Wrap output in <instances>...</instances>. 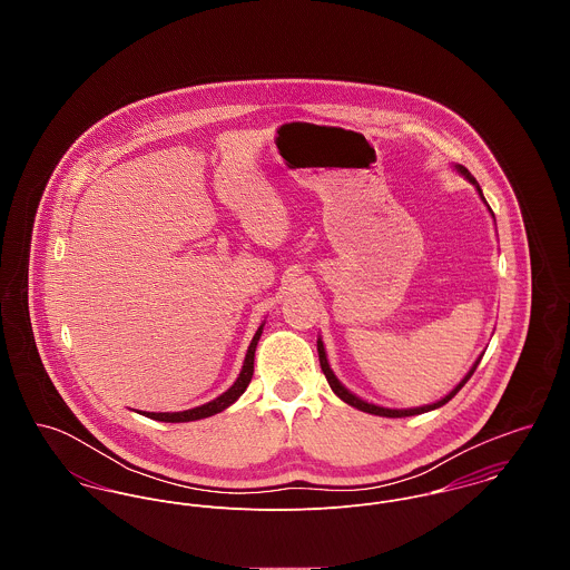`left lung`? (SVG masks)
Segmentation results:
<instances>
[{
  "mask_svg": "<svg viewBox=\"0 0 570 570\" xmlns=\"http://www.w3.org/2000/svg\"><path fill=\"white\" fill-rule=\"evenodd\" d=\"M459 170L472 181V184H476V179L468 173V168H463V166H459ZM476 188H479V195L483 197V190H481V186L476 184ZM483 202H485V197H483ZM491 210V208H489ZM318 357H321V368H323V373H325L326 382H328V386H331V391L342 400V402H346L348 406L357 407V410H362V412H368V414H380V416H412V414H421V412H428V410H434V407L445 406L465 384H468V380L474 375V371H476V366H479V362H481V357L476 360V364L470 368V373L463 377V382L450 393V395H445L441 402H436V404H432V406H421V407H407V410H391V407H380L375 406V404H368V402H364V400H360V397H355L353 393H348L340 382H337V377L333 375V371L328 368V362H326V353L325 346H323V340H318Z\"/></svg>",
  "mask_w": 570,
  "mask_h": 570,
  "instance_id": "8db88e82",
  "label": "left lung"
}]
</instances>
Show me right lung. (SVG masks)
<instances>
[{
	"instance_id": "add662e5",
	"label": "right lung",
	"mask_w": 570,
	"mask_h": 570,
	"mask_svg": "<svg viewBox=\"0 0 570 570\" xmlns=\"http://www.w3.org/2000/svg\"><path fill=\"white\" fill-rule=\"evenodd\" d=\"M261 333H263V325L258 326V331L254 333V337H252V342H249V346H247L244 368H242L237 382H235L224 395H219L217 400H213V402H208V404H204V406L190 407V410H184V412H142V414H147L149 419H156V421L181 423V421H197V419L213 416V414L226 410L230 404H235V402L244 395V391L247 389L249 380H252V373H254V351H256V344H258Z\"/></svg>"
}]
</instances>
